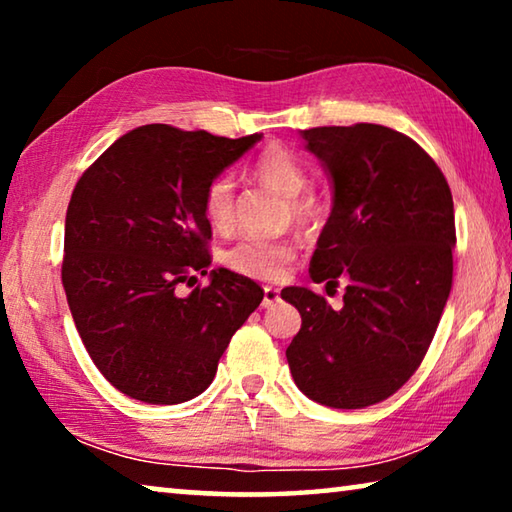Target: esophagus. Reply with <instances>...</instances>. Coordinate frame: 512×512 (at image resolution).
<instances>
[{"mask_svg":"<svg viewBox=\"0 0 512 512\" xmlns=\"http://www.w3.org/2000/svg\"><path fill=\"white\" fill-rule=\"evenodd\" d=\"M277 302H280V289H275V287H264V300H262V307H264V309H268V307L277 305Z\"/></svg>","mask_w":512,"mask_h":512,"instance_id":"obj_1","label":"esophagus"}]
</instances>
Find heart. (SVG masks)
I'll list each match as a JSON object with an SVG mask.
<instances>
[{
    "label": "heart",
    "instance_id": "obj_1",
    "mask_svg": "<svg viewBox=\"0 0 512 512\" xmlns=\"http://www.w3.org/2000/svg\"><path fill=\"white\" fill-rule=\"evenodd\" d=\"M253 173L259 183L287 196L289 212L302 225L316 223L325 214L323 198L314 192H302L309 183L305 162L287 146L273 144L257 155ZM203 212L216 230H228L235 216V183L230 176H216L205 189ZM225 266L235 273L257 277V280H277L284 266L296 259V244L289 239L246 237L225 250Z\"/></svg>",
    "mask_w": 512,
    "mask_h": 512
}]
</instances>
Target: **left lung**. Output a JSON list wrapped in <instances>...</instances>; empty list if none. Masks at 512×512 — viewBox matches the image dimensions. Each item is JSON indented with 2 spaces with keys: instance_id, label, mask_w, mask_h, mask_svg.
<instances>
[{
  "instance_id": "8db88e82",
  "label": "left lung",
  "mask_w": 512,
  "mask_h": 512,
  "mask_svg": "<svg viewBox=\"0 0 512 512\" xmlns=\"http://www.w3.org/2000/svg\"><path fill=\"white\" fill-rule=\"evenodd\" d=\"M334 189L309 264L343 305L305 287L282 289L302 327L287 348L293 381L332 409L377 404L411 379L452 291L456 246L449 185L422 146L377 124L300 131Z\"/></svg>"
}]
</instances>
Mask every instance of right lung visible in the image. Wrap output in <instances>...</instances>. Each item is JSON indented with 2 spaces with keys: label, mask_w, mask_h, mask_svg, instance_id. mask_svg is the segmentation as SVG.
Here are the masks:
<instances>
[{
  "label": "right lung",
  "mask_w": 512,
  "mask_h": 512,
  "mask_svg": "<svg viewBox=\"0 0 512 512\" xmlns=\"http://www.w3.org/2000/svg\"><path fill=\"white\" fill-rule=\"evenodd\" d=\"M262 140L149 124L121 135L76 183L65 216L63 287L85 350L112 386L180 404L212 384L232 334L264 291L214 268L207 185ZM194 272L211 273L189 297Z\"/></svg>",
  "instance_id": "1"
}]
</instances>
